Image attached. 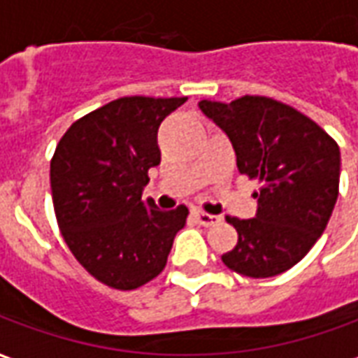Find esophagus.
I'll list each match as a JSON object with an SVG mask.
<instances>
[{"label":"esophagus","instance_id":"1","mask_svg":"<svg viewBox=\"0 0 358 358\" xmlns=\"http://www.w3.org/2000/svg\"><path fill=\"white\" fill-rule=\"evenodd\" d=\"M194 217L197 218V222L203 226H215L222 220V218L217 217V215H209V213H203V210L199 209H194Z\"/></svg>","mask_w":358,"mask_h":358}]
</instances>
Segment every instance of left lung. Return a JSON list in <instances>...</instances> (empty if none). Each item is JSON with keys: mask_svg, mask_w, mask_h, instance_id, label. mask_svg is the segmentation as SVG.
<instances>
[{"mask_svg": "<svg viewBox=\"0 0 358 358\" xmlns=\"http://www.w3.org/2000/svg\"><path fill=\"white\" fill-rule=\"evenodd\" d=\"M199 109L230 138L238 171L261 184L255 218H226L238 230V245L222 263L241 276H278L307 255L330 220L339 192L338 143L270 97L203 99Z\"/></svg>", "mask_w": 358, "mask_h": 358, "instance_id": "obj_1", "label": "left lung"}]
</instances>
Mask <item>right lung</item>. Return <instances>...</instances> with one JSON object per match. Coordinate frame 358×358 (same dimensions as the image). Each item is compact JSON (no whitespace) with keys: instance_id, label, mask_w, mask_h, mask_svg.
Masks as SVG:
<instances>
[{"instance_id":"1","label":"right lung","mask_w":358,"mask_h":358,"mask_svg":"<svg viewBox=\"0 0 358 358\" xmlns=\"http://www.w3.org/2000/svg\"><path fill=\"white\" fill-rule=\"evenodd\" d=\"M187 97H120L76 120L51 159L59 230L76 261L115 289H136L163 272L187 209L143 199L161 163L157 132Z\"/></svg>"}]
</instances>
